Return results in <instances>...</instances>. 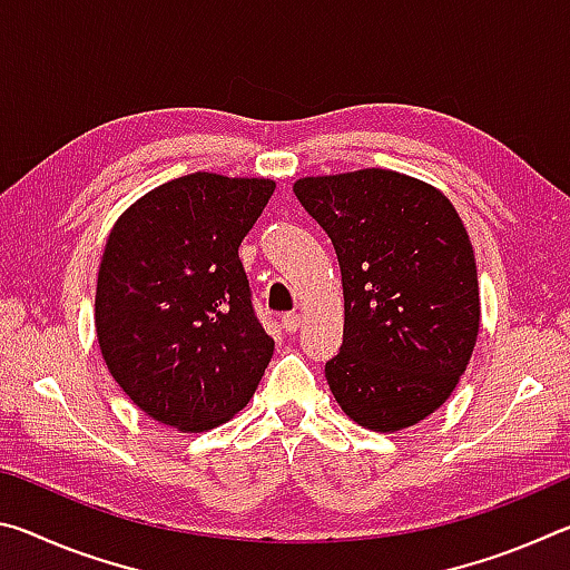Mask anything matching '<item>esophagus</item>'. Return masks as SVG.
Returning <instances> with one entry per match:
<instances>
[{
  "mask_svg": "<svg viewBox=\"0 0 570 570\" xmlns=\"http://www.w3.org/2000/svg\"><path fill=\"white\" fill-rule=\"evenodd\" d=\"M282 326H284L288 334H294L298 326H302V314H294V312L292 314H284L282 316Z\"/></svg>",
  "mask_w": 570,
  "mask_h": 570,
  "instance_id": "esophagus-1",
  "label": "esophagus"
}]
</instances>
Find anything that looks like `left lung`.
<instances>
[{
    "mask_svg": "<svg viewBox=\"0 0 570 570\" xmlns=\"http://www.w3.org/2000/svg\"><path fill=\"white\" fill-rule=\"evenodd\" d=\"M296 198L342 268L344 342L326 382L350 420L397 432L458 387L480 332L475 254L445 193L397 170L306 176Z\"/></svg>",
    "mask_w": 570,
    "mask_h": 570,
    "instance_id": "left-lung-1",
    "label": "left lung"
}]
</instances>
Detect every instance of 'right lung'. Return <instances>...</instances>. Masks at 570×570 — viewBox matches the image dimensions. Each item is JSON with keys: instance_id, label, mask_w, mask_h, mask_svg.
Wrapping results in <instances>:
<instances>
[{"instance_id": "obj_1", "label": "right lung", "mask_w": 570, "mask_h": 570, "mask_svg": "<svg viewBox=\"0 0 570 570\" xmlns=\"http://www.w3.org/2000/svg\"><path fill=\"white\" fill-rule=\"evenodd\" d=\"M276 183L190 173L115 220L95 332L122 392L183 432L228 422L254 397L274 340L258 324L238 246Z\"/></svg>"}]
</instances>
